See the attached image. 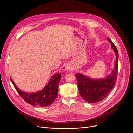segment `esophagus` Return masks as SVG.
<instances>
[{
  "label": "esophagus",
  "mask_w": 133,
  "mask_h": 133,
  "mask_svg": "<svg viewBox=\"0 0 133 133\" xmlns=\"http://www.w3.org/2000/svg\"><path fill=\"white\" fill-rule=\"evenodd\" d=\"M65 69L66 70H71V69H72V68H71V67H70L69 66H66V67H65Z\"/></svg>",
  "instance_id": "1"
}]
</instances>
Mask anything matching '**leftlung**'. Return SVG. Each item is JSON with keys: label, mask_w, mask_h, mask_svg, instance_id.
<instances>
[{"label": "left lung", "mask_w": 133, "mask_h": 133, "mask_svg": "<svg viewBox=\"0 0 133 133\" xmlns=\"http://www.w3.org/2000/svg\"><path fill=\"white\" fill-rule=\"evenodd\" d=\"M111 48L116 55V61L113 70L107 77L101 79H94L81 73L76 74L78 91L80 95L87 102L95 103L103 99L108 95L114 86L118 72V54L117 48L112 42L107 38Z\"/></svg>", "instance_id": "8db88e82"}]
</instances>
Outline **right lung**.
Listing matches in <instances>:
<instances>
[{
    "mask_svg": "<svg viewBox=\"0 0 133 133\" xmlns=\"http://www.w3.org/2000/svg\"><path fill=\"white\" fill-rule=\"evenodd\" d=\"M61 77V74H55L43 89L35 93H26L22 91L12 78L10 79L18 94L27 103L38 107H45L51 104L57 96Z\"/></svg>",
    "mask_w": 133,
    "mask_h": 133,
    "instance_id": "obj_1",
    "label": "right lung"
}]
</instances>
